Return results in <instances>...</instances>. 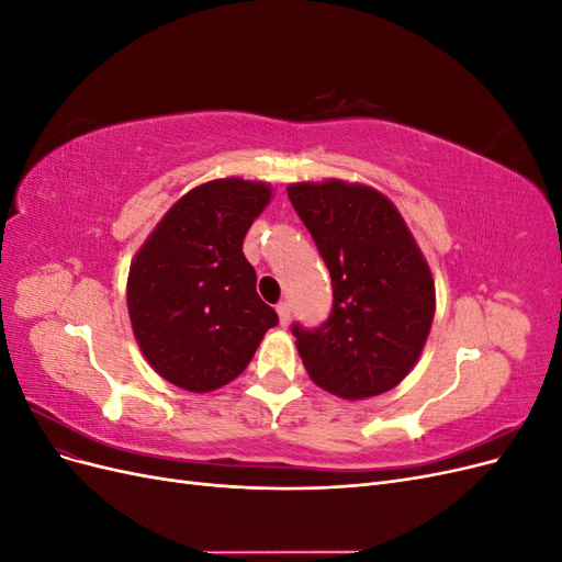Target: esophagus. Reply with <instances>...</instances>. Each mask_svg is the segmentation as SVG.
Listing matches in <instances>:
<instances>
[{
  "label": "esophagus",
  "instance_id": "34e87169",
  "mask_svg": "<svg viewBox=\"0 0 562 562\" xmlns=\"http://www.w3.org/2000/svg\"><path fill=\"white\" fill-rule=\"evenodd\" d=\"M277 314H279V323L285 328L288 321H291V304H288V302H279V304H277Z\"/></svg>",
  "mask_w": 562,
  "mask_h": 562
}]
</instances>
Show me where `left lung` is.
I'll list each match as a JSON object with an SVG mask.
<instances>
[{"label": "left lung", "mask_w": 562, "mask_h": 562, "mask_svg": "<svg viewBox=\"0 0 562 562\" xmlns=\"http://www.w3.org/2000/svg\"><path fill=\"white\" fill-rule=\"evenodd\" d=\"M288 199L333 279V314L318 330L293 326L316 386L345 401L380 396L405 380L427 345L436 285L403 215L375 187L293 182Z\"/></svg>", "instance_id": "1"}]
</instances>
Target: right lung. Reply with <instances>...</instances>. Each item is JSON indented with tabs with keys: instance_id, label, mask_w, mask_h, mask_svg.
Here are the masks:
<instances>
[{
	"instance_id": "right-lung-1",
	"label": "right lung",
	"mask_w": 562,
	"mask_h": 562,
	"mask_svg": "<svg viewBox=\"0 0 562 562\" xmlns=\"http://www.w3.org/2000/svg\"><path fill=\"white\" fill-rule=\"evenodd\" d=\"M269 182L220 178L180 196L135 252L126 304L135 342L159 378L209 394L246 370L277 312L255 291L244 236Z\"/></svg>"
}]
</instances>
